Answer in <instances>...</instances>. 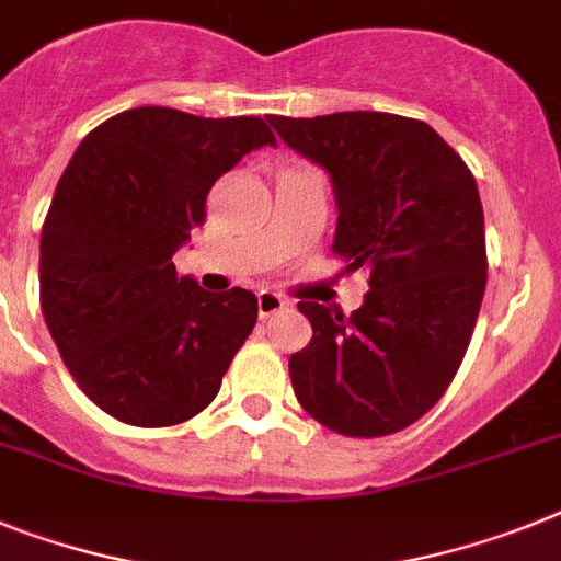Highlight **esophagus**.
Segmentation results:
<instances>
[{
	"label": "esophagus",
	"mask_w": 561,
	"mask_h": 561,
	"mask_svg": "<svg viewBox=\"0 0 561 561\" xmlns=\"http://www.w3.org/2000/svg\"><path fill=\"white\" fill-rule=\"evenodd\" d=\"M288 305V299L279 294H273V290H259L256 294V308H259V317L267 319L271 313H276V310H282Z\"/></svg>",
	"instance_id": "34e87169"
}]
</instances>
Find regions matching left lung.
I'll use <instances>...</instances> for the list:
<instances>
[{"mask_svg":"<svg viewBox=\"0 0 561 561\" xmlns=\"http://www.w3.org/2000/svg\"><path fill=\"white\" fill-rule=\"evenodd\" d=\"M279 139L333 185V253L370 273L351 317L299 302L313 336L290 382L319 425L388 436L425 416L465 359L488 259L477 179L431 125L397 113L267 116Z\"/></svg>","mask_w":561,"mask_h":561,"instance_id":"obj_1","label":"left lung"}]
</instances>
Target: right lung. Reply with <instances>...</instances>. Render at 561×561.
<instances>
[{"label":"right lung","mask_w":561,"mask_h":561,"mask_svg":"<svg viewBox=\"0 0 561 561\" xmlns=\"http://www.w3.org/2000/svg\"><path fill=\"white\" fill-rule=\"evenodd\" d=\"M265 145L276 136L256 116L150 105L102 122L70 157L42 225V313L70 376L113 419L179 425L219 393L256 296L202 290L173 253L216 179Z\"/></svg>","instance_id":"right-lung-1"}]
</instances>
